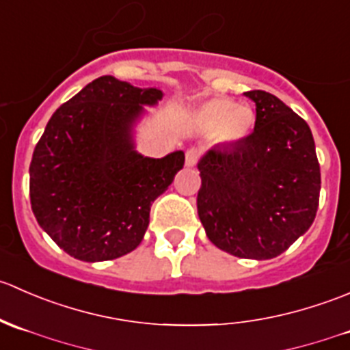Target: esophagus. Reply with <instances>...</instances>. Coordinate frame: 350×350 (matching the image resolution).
Returning <instances> with one entry per match:
<instances>
[{
  "instance_id": "34e87169",
  "label": "esophagus",
  "mask_w": 350,
  "mask_h": 350,
  "mask_svg": "<svg viewBox=\"0 0 350 350\" xmlns=\"http://www.w3.org/2000/svg\"><path fill=\"white\" fill-rule=\"evenodd\" d=\"M198 157H200V152H198V149H188V150H186V165H188V167H193V165H196Z\"/></svg>"
}]
</instances>
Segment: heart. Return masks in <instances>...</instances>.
<instances>
[{"label": "heart", "mask_w": 350, "mask_h": 350, "mask_svg": "<svg viewBox=\"0 0 350 350\" xmlns=\"http://www.w3.org/2000/svg\"><path fill=\"white\" fill-rule=\"evenodd\" d=\"M198 129L210 133L217 146L232 147L243 142L252 132L256 111L245 103H235L230 98H210L195 111Z\"/></svg>", "instance_id": "heart-1"}]
</instances>
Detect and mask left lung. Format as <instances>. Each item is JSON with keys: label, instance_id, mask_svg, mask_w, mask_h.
Instances as JSON below:
<instances>
[{"label": "left lung", "instance_id": "obj_1", "mask_svg": "<svg viewBox=\"0 0 350 350\" xmlns=\"http://www.w3.org/2000/svg\"><path fill=\"white\" fill-rule=\"evenodd\" d=\"M254 132L237 146H215L198 162V217L211 243L242 259H273L315 220L320 165L308 123L266 91Z\"/></svg>", "mask_w": 350, "mask_h": 350}]
</instances>
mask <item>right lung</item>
Masks as SVG:
<instances>
[{
	"label": "right lung",
	"instance_id": "add662e5",
	"mask_svg": "<svg viewBox=\"0 0 350 350\" xmlns=\"http://www.w3.org/2000/svg\"><path fill=\"white\" fill-rule=\"evenodd\" d=\"M164 93L101 76L55 109L30 162L38 225L74 259L100 262L139 247L150 206L185 165L176 150L135 149V126Z\"/></svg>",
	"mask_w": 350,
	"mask_h": 350
}]
</instances>
